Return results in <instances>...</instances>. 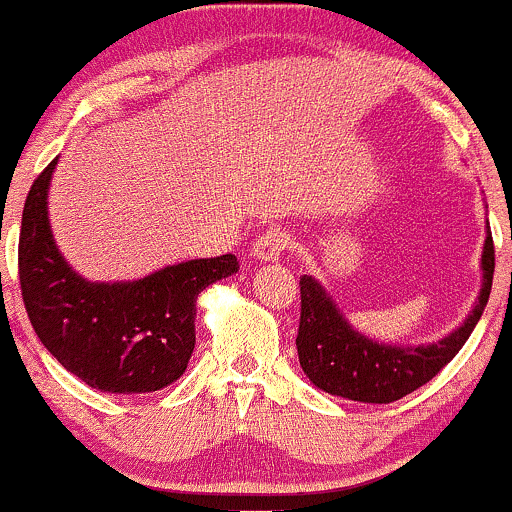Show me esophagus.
Here are the masks:
<instances>
[{"label": "esophagus", "mask_w": 512, "mask_h": 512, "mask_svg": "<svg viewBox=\"0 0 512 512\" xmlns=\"http://www.w3.org/2000/svg\"><path fill=\"white\" fill-rule=\"evenodd\" d=\"M286 245H289V236L284 231H279V228H272V231H264L262 236L255 238L252 255L260 262H276L281 252L286 250Z\"/></svg>", "instance_id": "obj_1"}]
</instances>
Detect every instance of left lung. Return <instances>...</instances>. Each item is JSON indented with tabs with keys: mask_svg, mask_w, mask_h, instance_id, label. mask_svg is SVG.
<instances>
[{
	"mask_svg": "<svg viewBox=\"0 0 512 512\" xmlns=\"http://www.w3.org/2000/svg\"><path fill=\"white\" fill-rule=\"evenodd\" d=\"M493 238L486 226L481 250V289L457 330L431 344H385L358 332L315 276H301V325L296 349L305 378L317 390L351 402L390 404L419 390L448 366L477 327L493 281Z\"/></svg>",
	"mask_w": 512,
	"mask_h": 512,
	"instance_id": "obj_1",
	"label": "left lung"
}]
</instances>
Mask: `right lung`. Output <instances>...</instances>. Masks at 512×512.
Wrapping results in <instances>:
<instances>
[{
  "mask_svg": "<svg viewBox=\"0 0 512 512\" xmlns=\"http://www.w3.org/2000/svg\"><path fill=\"white\" fill-rule=\"evenodd\" d=\"M55 166L57 158L33 182L21 219L19 279L33 330L88 387L113 395L163 390L195 351L197 296L238 272L236 255L170 264L134 281H88L52 238Z\"/></svg>",
  "mask_w": 512,
  "mask_h": 512,
  "instance_id": "obj_1",
  "label": "right lung"
}]
</instances>
